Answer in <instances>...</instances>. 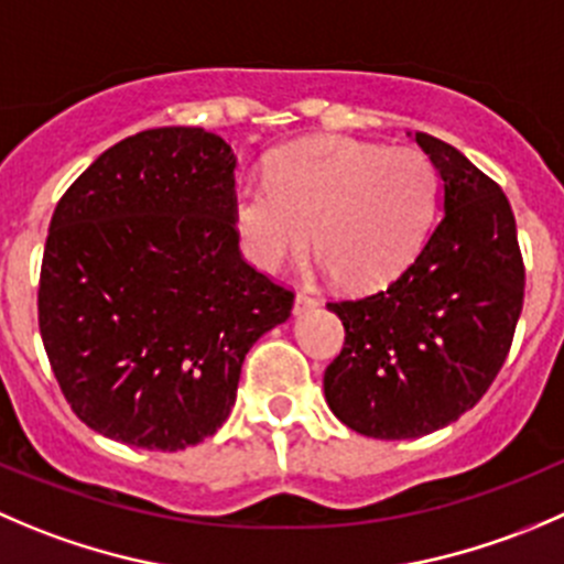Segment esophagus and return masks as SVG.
<instances>
[{
	"label": "esophagus",
	"instance_id": "1",
	"mask_svg": "<svg viewBox=\"0 0 564 564\" xmlns=\"http://www.w3.org/2000/svg\"><path fill=\"white\" fill-rule=\"evenodd\" d=\"M316 305H319V300H316L314 294L297 292V297H294V314H305V311H314Z\"/></svg>",
	"mask_w": 564,
	"mask_h": 564
}]
</instances>
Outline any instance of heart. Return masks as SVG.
Listing matches in <instances>:
<instances>
[{"mask_svg": "<svg viewBox=\"0 0 564 564\" xmlns=\"http://www.w3.org/2000/svg\"><path fill=\"white\" fill-rule=\"evenodd\" d=\"M438 209V173L419 149L305 140L278 151L267 182L239 184L231 223L250 264L281 272L314 237L344 289L371 292L419 256Z\"/></svg>", "mask_w": 564, "mask_h": 564, "instance_id": "b5f03b06", "label": "heart"}]
</instances>
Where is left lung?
I'll use <instances>...</instances> for the list:
<instances>
[{
  "label": "left lung",
  "instance_id": "obj_1",
  "mask_svg": "<svg viewBox=\"0 0 564 564\" xmlns=\"http://www.w3.org/2000/svg\"><path fill=\"white\" fill-rule=\"evenodd\" d=\"M444 182V217L382 292L338 300L344 347L325 369L338 421L369 438H421L482 399L523 308L510 200L449 143L415 131Z\"/></svg>",
  "mask_w": 564,
  "mask_h": 564
}]
</instances>
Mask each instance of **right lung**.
<instances>
[{
  "label": "right lung",
  "mask_w": 564,
  "mask_h": 564,
  "mask_svg": "<svg viewBox=\"0 0 564 564\" xmlns=\"http://www.w3.org/2000/svg\"><path fill=\"white\" fill-rule=\"evenodd\" d=\"M223 137L162 126L104 151L59 198L37 289L54 377L87 427L178 452L217 433L248 349L294 294L239 253Z\"/></svg>",
  "instance_id": "1"
}]
</instances>
